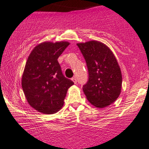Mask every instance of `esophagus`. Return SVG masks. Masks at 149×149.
I'll use <instances>...</instances> for the list:
<instances>
[{
  "label": "esophagus",
  "instance_id": "esophagus-1",
  "mask_svg": "<svg viewBox=\"0 0 149 149\" xmlns=\"http://www.w3.org/2000/svg\"><path fill=\"white\" fill-rule=\"evenodd\" d=\"M72 80L73 82H74L75 84H76L77 83V79H76V77H74L72 78Z\"/></svg>",
  "mask_w": 149,
  "mask_h": 149
}]
</instances>
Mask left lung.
Wrapping results in <instances>:
<instances>
[{"instance_id":"left-lung-1","label":"left lung","mask_w":149,"mask_h":149,"mask_svg":"<svg viewBox=\"0 0 149 149\" xmlns=\"http://www.w3.org/2000/svg\"><path fill=\"white\" fill-rule=\"evenodd\" d=\"M88 70V80L83 86L86 98L98 108L109 106L120 93L122 74L113 52L100 42L77 44Z\"/></svg>"}]
</instances>
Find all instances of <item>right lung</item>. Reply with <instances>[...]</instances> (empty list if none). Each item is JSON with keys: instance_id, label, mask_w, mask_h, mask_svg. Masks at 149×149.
Wrapping results in <instances>:
<instances>
[{"instance_id": "right-lung-1", "label": "right lung", "mask_w": 149, "mask_h": 149, "mask_svg": "<svg viewBox=\"0 0 149 149\" xmlns=\"http://www.w3.org/2000/svg\"><path fill=\"white\" fill-rule=\"evenodd\" d=\"M68 42H45L30 54L22 75V86L29 104L39 112L52 114L63 106L68 89L74 82L63 74L58 58Z\"/></svg>"}]
</instances>
